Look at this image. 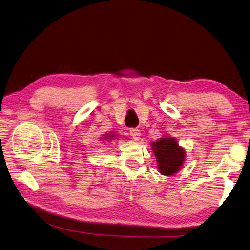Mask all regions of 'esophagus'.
Masks as SVG:
<instances>
[{
  "mask_svg": "<svg viewBox=\"0 0 250 250\" xmlns=\"http://www.w3.org/2000/svg\"><path fill=\"white\" fill-rule=\"evenodd\" d=\"M130 135L132 136V138L134 140H139L140 136H141V132H140V130H138V128H131Z\"/></svg>",
  "mask_w": 250,
  "mask_h": 250,
  "instance_id": "34e87169",
  "label": "esophagus"
}]
</instances>
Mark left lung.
I'll return each mask as SVG.
<instances>
[{"label":"left lung","mask_w":250,"mask_h":250,"mask_svg":"<svg viewBox=\"0 0 250 250\" xmlns=\"http://www.w3.org/2000/svg\"><path fill=\"white\" fill-rule=\"evenodd\" d=\"M158 162L159 172L170 176L181 170L185 161V149L182 148L173 137H162L151 143Z\"/></svg>","instance_id":"8db88e82"}]
</instances>
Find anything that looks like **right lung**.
<instances>
[{"label": "right lung", "mask_w": 250, "mask_h": 250, "mask_svg": "<svg viewBox=\"0 0 250 250\" xmlns=\"http://www.w3.org/2000/svg\"><path fill=\"white\" fill-rule=\"evenodd\" d=\"M115 135H106V137H102V138H104V139H110V138H112V137H114Z\"/></svg>", "instance_id": "obj_1"}]
</instances>
